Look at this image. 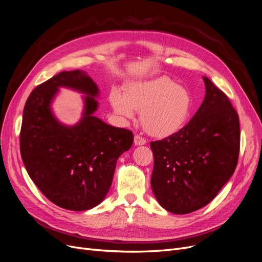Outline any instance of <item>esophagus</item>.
<instances>
[{
  "label": "esophagus",
  "mask_w": 262,
  "mask_h": 262,
  "mask_svg": "<svg viewBox=\"0 0 262 262\" xmlns=\"http://www.w3.org/2000/svg\"><path fill=\"white\" fill-rule=\"evenodd\" d=\"M134 143H135V145H143L146 143V140L143 138V137H141L139 135H136Z\"/></svg>",
  "instance_id": "1"
}]
</instances>
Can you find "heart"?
<instances>
[{
    "instance_id": "obj_1",
    "label": "heart",
    "mask_w": 262,
    "mask_h": 262,
    "mask_svg": "<svg viewBox=\"0 0 262 262\" xmlns=\"http://www.w3.org/2000/svg\"><path fill=\"white\" fill-rule=\"evenodd\" d=\"M110 103L118 115L126 119H133L134 109L138 110L142 126L157 137L180 130L193 108L189 91L178 87L169 77L135 84L125 95L114 91L110 94Z\"/></svg>"
}]
</instances>
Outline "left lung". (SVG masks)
I'll use <instances>...</instances> for the list:
<instances>
[{
  "label": "left lung",
  "mask_w": 262,
  "mask_h": 262,
  "mask_svg": "<svg viewBox=\"0 0 262 262\" xmlns=\"http://www.w3.org/2000/svg\"><path fill=\"white\" fill-rule=\"evenodd\" d=\"M205 100L182 129L150 142V185L164 209L193 212L210 203L237 167L240 123L228 96L204 76Z\"/></svg>",
  "instance_id": "1"
}]
</instances>
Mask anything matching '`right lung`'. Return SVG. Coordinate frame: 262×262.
<instances>
[{
    "label": "right lung",
    "instance_id": "1",
    "mask_svg": "<svg viewBox=\"0 0 262 262\" xmlns=\"http://www.w3.org/2000/svg\"><path fill=\"white\" fill-rule=\"evenodd\" d=\"M62 85L89 94L84 117L72 128L61 126L49 108ZM98 93L84 71H62L37 86L24 106L20 152L25 169L42 194L63 209L84 211L99 205L112 186L118 158L134 141L133 132L92 116Z\"/></svg>",
    "mask_w": 262,
    "mask_h": 262
}]
</instances>
